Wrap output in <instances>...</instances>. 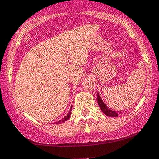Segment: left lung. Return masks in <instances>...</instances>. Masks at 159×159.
<instances>
[{"label":"left lung","instance_id":"8db88e82","mask_svg":"<svg viewBox=\"0 0 159 159\" xmlns=\"http://www.w3.org/2000/svg\"><path fill=\"white\" fill-rule=\"evenodd\" d=\"M97 102H98V104L99 106L100 109L102 111V112H104L105 115L108 116H111V117H116L118 116V112L114 110H111L109 108H108V106L103 102V101L102 100L101 97H100L99 94L97 93Z\"/></svg>","mask_w":159,"mask_h":159}]
</instances>
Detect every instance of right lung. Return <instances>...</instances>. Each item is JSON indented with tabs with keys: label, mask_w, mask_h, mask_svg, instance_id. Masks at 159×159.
Listing matches in <instances>:
<instances>
[{
	"label": "right lung",
	"mask_w": 159,
	"mask_h": 159,
	"mask_svg": "<svg viewBox=\"0 0 159 159\" xmlns=\"http://www.w3.org/2000/svg\"><path fill=\"white\" fill-rule=\"evenodd\" d=\"M71 110H72V106H71V108H70V111H69L68 114H67V115L66 116L64 119H62V120H59L58 122H56V124H61V123H64L65 121H67V120H69V118L70 117V115H71Z\"/></svg>",
	"instance_id": "1"
}]
</instances>
